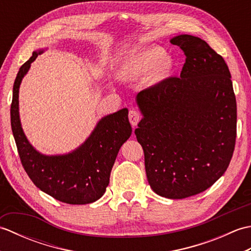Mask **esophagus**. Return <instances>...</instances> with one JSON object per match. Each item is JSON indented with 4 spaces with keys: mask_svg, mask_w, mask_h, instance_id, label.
<instances>
[{
    "mask_svg": "<svg viewBox=\"0 0 251 251\" xmlns=\"http://www.w3.org/2000/svg\"><path fill=\"white\" fill-rule=\"evenodd\" d=\"M128 119L132 126H137L138 123H139L141 120V115L137 110H130L128 114Z\"/></svg>",
    "mask_w": 251,
    "mask_h": 251,
    "instance_id": "esophagus-1",
    "label": "esophagus"
}]
</instances>
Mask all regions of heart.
Listing matches in <instances>:
<instances>
[{
  "mask_svg": "<svg viewBox=\"0 0 251 251\" xmlns=\"http://www.w3.org/2000/svg\"><path fill=\"white\" fill-rule=\"evenodd\" d=\"M172 60L162 47L152 46L127 57L121 66V72L127 77H140L150 74L154 81L166 78L172 71Z\"/></svg>",
  "mask_w": 251,
  "mask_h": 251,
  "instance_id": "heart-1",
  "label": "heart"
}]
</instances>
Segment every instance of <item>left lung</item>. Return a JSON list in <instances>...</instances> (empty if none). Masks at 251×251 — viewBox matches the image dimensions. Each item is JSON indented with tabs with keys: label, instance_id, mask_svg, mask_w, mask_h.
<instances>
[{
	"label": "left lung",
	"instance_id": "left-lung-1",
	"mask_svg": "<svg viewBox=\"0 0 251 251\" xmlns=\"http://www.w3.org/2000/svg\"><path fill=\"white\" fill-rule=\"evenodd\" d=\"M185 55L180 77L142 90L135 130L149 184L181 200L201 193L226 173L236 139V99L225 59L197 36L170 40Z\"/></svg>",
	"mask_w": 251,
	"mask_h": 251
}]
</instances>
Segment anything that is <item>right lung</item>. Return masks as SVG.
<instances>
[{
	"instance_id": "1",
	"label": "right lung",
	"mask_w": 251,
	"mask_h": 251,
	"mask_svg": "<svg viewBox=\"0 0 251 251\" xmlns=\"http://www.w3.org/2000/svg\"><path fill=\"white\" fill-rule=\"evenodd\" d=\"M42 52L33 51L20 67L14 83L10 125L20 161L32 182L46 194L67 204H89L104 194L117 153L131 135L128 110L102 117L85 142L70 153L44 155L36 151L21 127L18 98L21 81Z\"/></svg>"
}]
</instances>
